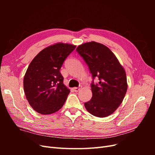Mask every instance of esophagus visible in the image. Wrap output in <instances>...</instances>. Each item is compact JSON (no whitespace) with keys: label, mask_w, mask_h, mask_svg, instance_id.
Returning <instances> with one entry per match:
<instances>
[{"label":"esophagus","mask_w":155,"mask_h":155,"mask_svg":"<svg viewBox=\"0 0 155 155\" xmlns=\"http://www.w3.org/2000/svg\"><path fill=\"white\" fill-rule=\"evenodd\" d=\"M80 87H74V88H73V90H74V92H78L79 90H80Z\"/></svg>","instance_id":"obj_1"}]
</instances>
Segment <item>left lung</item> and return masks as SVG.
<instances>
[{
	"mask_svg": "<svg viewBox=\"0 0 155 155\" xmlns=\"http://www.w3.org/2000/svg\"><path fill=\"white\" fill-rule=\"evenodd\" d=\"M76 51L88 64L93 79L92 97L85 103L87 111L93 116L105 118L112 114L122 103L127 90L126 73L114 53L104 45L94 41L78 46Z\"/></svg>",
	"mask_w": 155,
	"mask_h": 155,
	"instance_id": "left-lung-1",
	"label": "left lung"
}]
</instances>
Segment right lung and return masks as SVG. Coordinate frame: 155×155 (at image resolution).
<instances>
[{"mask_svg":"<svg viewBox=\"0 0 155 155\" xmlns=\"http://www.w3.org/2000/svg\"><path fill=\"white\" fill-rule=\"evenodd\" d=\"M76 46L58 43L42 50L31 61L26 72L23 86L33 109L51 114L64 104L70 92L63 83L60 69Z\"/></svg>","mask_w":155,"mask_h":155,"instance_id":"obj_1","label":"right lung"}]
</instances>
